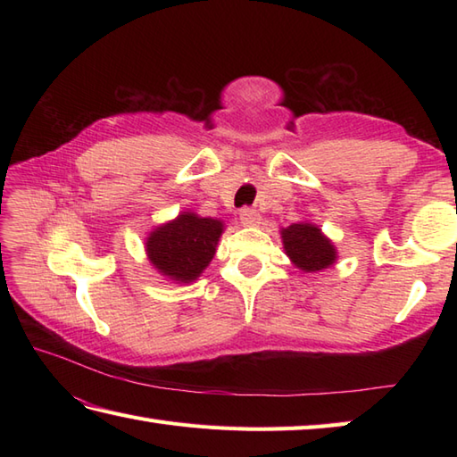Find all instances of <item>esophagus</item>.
Segmentation results:
<instances>
[{"label": "esophagus", "mask_w": 457, "mask_h": 457, "mask_svg": "<svg viewBox=\"0 0 457 457\" xmlns=\"http://www.w3.org/2000/svg\"><path fill=\"white\" fill-rule=\"evenodd\" d=\"M239 220H241V223H244V226H247V228H253V226H259L261 223V216H259V212L257 210H251V208H244L239 212Z\"/></svg>", "instance_id": "esophagus-1"}]
</instances>
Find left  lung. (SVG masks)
Returning <instances> with one entry per match:
<instances>
[{"mask_svg": "<svg viewBox=\"0 0 457 457\" xmlns=\"http://www.w3.org/2000/svg\"><path fill=\"white\" fill-rule=\"evenodd\" d=\"M290 261L306 273L328 269L336 263V247L314 223L300 221L280 231Z\"/></svg>", "mask_w": 457, "mask_h": 457, "instance_id": "obj_1", "label": "left lung"}]
</instances>
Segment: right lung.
<instances>
[{"label":"right lung","instance_id":"obj_1","mask_svg":"<svg viewBox=\"0 0 457 457\" xmlns=\"http://www.w3.org/2000/svg\"><path fill=\"white\" fill-rule=\"evenodd\" d=\"M223 223L182 212L147 237V257L153 267L177 283H194L216 255Z\"/></svg>","mask_w":457,"mask_h":457}]
</instances>
